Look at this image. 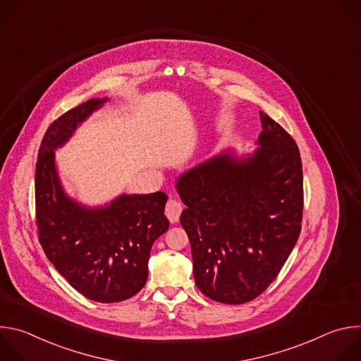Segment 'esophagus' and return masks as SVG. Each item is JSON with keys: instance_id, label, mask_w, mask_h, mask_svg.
<instances>
[{"instance_id": "esophagus-1", "label": "esophagus", "mask_w": 361, "mask_h": 361, "mask_svg": "<svg viewBox=\"0 0 361 361\" xmlns=\"http://www.w3.org/2000/svg\"><path fill=\"white\" fill-rule=\"evenodd\" d=\"M181 204L177 201V200H169L167 205H166V216L167 219L171 221V223H177L178 219H180V214H181Z\"/></svg>"}]
</instances>
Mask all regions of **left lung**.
Wrapping results in <instances>:
<instances>
[{
  "instance_id": "left-lung-1",
  "label": "left lung",
  "mask_w": 361,
  "mask_h": 361,
  "mask_svg": "<svg viewBox=\"0 0 361 361\" xmlns=\"http://www.w3.org/2000/svg\"><path fill=\"white\" fill-rule=\"evenodd\" d=\"M263 131L250 157L230 154L184 173L180 223L192 252L194 280L209 298L244 304L279 276L302 220V166L293 137L260 111Z\"/></svg>"
}]
</instances>
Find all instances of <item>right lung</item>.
<instances>
[{
    "label": "right lung",
    "mask_w": 361,
    "mask_h": 361,
    "mask_svg": "<svg viewBox=\"0 0 361 361\" xmlns=\"http://www.w3.org/2000/svg\"><path fill=\"white\" fill-rule=\"evenodd\" d=\"M106 101L88 99L47 128L35 166V217L45 255L70 286L90 300L118 302L145 286L152 243L170 223L163 191L124 194L98 209L82 207L63 191L54 149Z\"/></svg>",
    "instance_id": "add662e5"
}]
</instances>
